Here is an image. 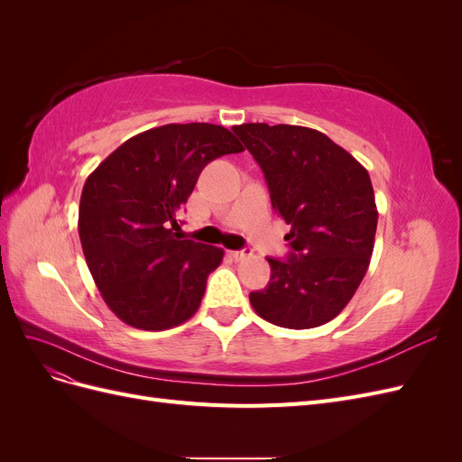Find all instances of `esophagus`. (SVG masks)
<instances>
[{
    "label": "esophagus",
    "mask_w": 462,
    "mask_h": 462,
    "mask_svg": "<svg viewBox=\"0 0 462 462\" xmlns=\"http://www.w3.org/2000/svg\"><path fill=\"white\" fill-rule=\"evenodd\" d=\"M229 256L233 258V260H245V258H248L250 256V250H246V248H243V250H229Z\"/></svg>",
    "instance_id": "esophagus-1"
}]
</instances>
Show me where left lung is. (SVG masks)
Instances as JSON below:
<instances>
[{
  "mask_svg": "<svg viewBox=\"0 0 462 462\" xmlns=\"http://www.w3.org/2000/svg\"><path fill=\"white\" fill-rule=\"evenodd\" d=\"M262 167L275 212L291 226L287 260L250 292L260 318L289 329L328 324L353 299L370 265L377 209L368 171L329 136L299 125L233 127Z\"/></svg>",
  "mask_w": 462,
  "mask_h": 462,
  "instance_id": "8db88e82",
  "label": "left lung"
}]
</instances>
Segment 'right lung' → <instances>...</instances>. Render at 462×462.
<instances>
[{"label": "right lung", "instance_id": "obj_1", "mask_svg": "<svg viewBox=\"0 0 462 462\" xmlns=\"http://www.w3.org/2000/svg\"><path fill=\"white\" fill-rule=\"evenodd\" d=\"M245 148L212 123H170L129 138L88 175L80 194L82 253L109 310L162 331L199 310L223 248L180 241L177 214L204 167Z\"/></svg>", "mask_w": 462, "mask_h": 462}]
</instances>
